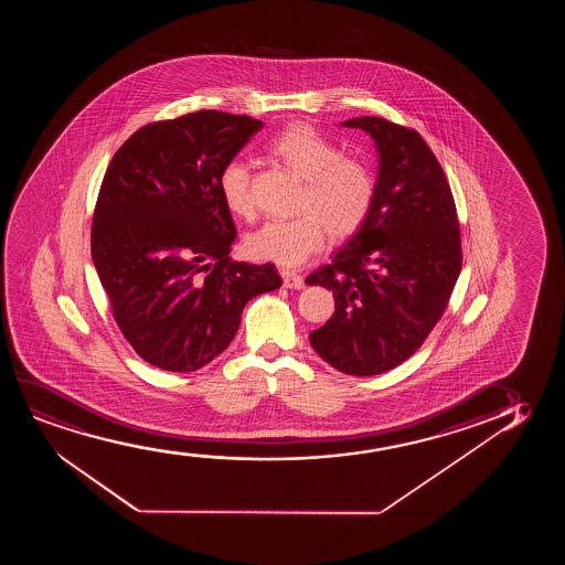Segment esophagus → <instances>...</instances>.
I'll list each match as a JSON object with an SVG mask.
<instances>
[{
    "label": "esophagus",
    "instance_id": "obj_1",
    "mask_svg": "<svg viewBox=\"0 0 565 565\" xmlns=\"http://www.w3.org/2000/svg\"><path fill=\"white\" fill-rule=\"evenodd\" d=\"M281 278H284V286L287 289H302L305 287V278L297 271L281 270Z\"/></svg>",
    "mask_w": 565,
    "mask_h": 565
}]
</instances>
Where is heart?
<instances>
[{
  "label": "heart",
  "instance_id": "b5f03b06",
  "mask_svg": "<svg viewBox=\"0 0 565 565\" xmlns=\"http://www.w3.org/2000/svg\"><path fill=\"white\" fill-rule=\"evenodd\" d=\"M266 152L302 179L297 202L301 214L270 220L248 233V255L295 266L320 250L328 233L333 239L349 237L371 214L376 196L371 163L341 154V148L312 125H287L268 140ZM217 191L232 216H253L250 171L245 160L232 158L224 163L217 175Z\"/></svg>",
  "mask_w": 565,
  "mask_h": 565
}]
</instances>
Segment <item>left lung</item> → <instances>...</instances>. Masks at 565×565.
<instances>
[{"mask_svg":"<svg viewBox=\"0 0 565 565\" xmlns=\"http://www.w3.org/2000/svg\"><path fill=\"white\" fill-rule=\"evenodd\" d=\"M341 125L376 145V196L348 245L307 278L335 301L310 345L340 372L374 376L409 359L440 320L461 271V232L448 179L415 129L384 117Z\"/></svg>","mask_w":565,"mask_h":565,"instance_id":"1","label":"left lung"}]
</instances>
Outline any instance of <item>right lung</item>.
Masks as SVG:
<instances>
[{
	"instance_id": "add662e5",
	"label": "right lung",
	"mask_w": 565,
	"mask_h": 565,
	"mask_svg": "<svg viewBox=\"0 0 565 565\" xmlns=\"http://www.w3.org/2000/svg\"><path fill=\"white\" fill-rule=\"evenodd\" d=\"M263 121L216 109L145 125L111 158L93 217V260L125 340L162 371L216 359L274 264L233 263L217 175Z\"/></svg>"
}]
</instances>
